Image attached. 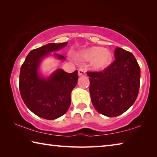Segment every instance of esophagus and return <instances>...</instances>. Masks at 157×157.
Returning <instances> with one entry per match:
<instances>
[{
    "mask_svg": "<svg viewBox=\"0 0 157 157\" xmlns=\"http://www.w3.org/2000/svg\"><path fill=\"white\" fill-rule=\"evenodd\" d=\"M86 74V70L84 68H80L78 70V75L79 76H82Z\"/></svg>",
    "mask_w": 157,
    "mask_h": 157,
    "instance_id": "obj_1",
    "label": "esophagus"
}]
</instances>
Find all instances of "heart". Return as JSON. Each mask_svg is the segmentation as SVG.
<instances>
[{
	"label": "heart",
	"instance_id": "b5f03b06",
	"mask_svg": "<svg viewBox=\"0 0 157 157\" xmlns=\"http://www.w3.org/2000/svg\"><path fill=\"white\" fill-rule=\"evenodd\" d=\"M82 59L92 60V66L95 70H103L110 64L111 62V54L108 50L100 47H92L85 50L80 53Z\"/></svg>",
	"mask_w": 157,
	"mask_h": 157
}]
</instances>
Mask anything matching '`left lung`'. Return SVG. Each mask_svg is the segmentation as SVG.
Returning a JSON list of instances; mask_svg holds the SVG:
<instances>
[{
	"label": "left lung",
	"instance_id": "obj_1",
	"mask_svg": "<svg viewBox=\"0 0 157 157\" xmlns=\"http://www.w3.org/2000/svg\"><path fill=\"white\" fill-rule=\"evenodd\" d=\"M115 60L100 72H87L91 102L98 112L116 117L129 109L139 94L140 69L132 53L116 48Z\"/></svg>",
	"mask_w": 157,
	"mask_h": 157
}]
</instances>
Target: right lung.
I'll list each match as a JSON object with an SVG mask.
<instances>
[{
	"instance_id": "add662e5",
	"label": "right lung",
	"mask_w": 157,
	"mask_h": 157,
	"mask_svg": "<svg viewBox=\"0 0 157 157\" xmlns=\"http://www.w3.org/2000/svg\"><path fill=\"white\" fill-rule=\"evenodd\" d=\"M67 44H48L31 50L21 68V98L32 112L46 120H55L68 111L71 91L78 83V71L68 73L57 69L48 78H44L38 73L39 66L44 57L65 47ZM53 55L58 59H66L57 53Z\"/></svg>"
}]
</instances>
